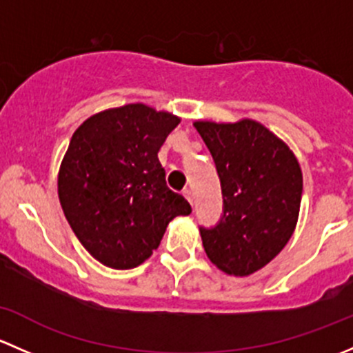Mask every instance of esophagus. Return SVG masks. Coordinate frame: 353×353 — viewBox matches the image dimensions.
<instances>
[{"mask_svg": "<svg viewBox=\"0 0 353 353\" xmlns=\"http://www.w3.org/2000/svg\"><path fill=\"white\" fill-rule=\"evenodd\" d=\"M183 194H184V198L188 199V201L193 203V193H191V190H188V188H186V190L183 191Z\"/></svg>", "mask_w": 353, "mask_h": 353, "instance_id": "34e87169", "label": "esophagus"}]
</instances>
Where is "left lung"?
Wrapping results in <instances>:
<instances>
[{
	"label": "left lung",
	"mask_w": 353,
	"mask_h": 353,
	"mask_svg": "<svg viewBox=\"0 0 353 353\" xmlns=\"http://www.w3.org/2000/svg\"><path fill=\"white\" fill-rule=\"evenodd\" d=\"M215 162L223 215L199 227L206 256L227 275L248 276L268 265L288 243L299 219L302 172L279 137L252 119L196 121Z\"/></svg>",
	"instance_id": "1"
}]
</instances>
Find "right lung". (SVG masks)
<instances>
[{
    "instance_id": "add662e5",
    "label": "right lung",
    "mask_w": 353,
    "mask_h": 353,
    "mask_svg": "<svg viewBox=\"0 0 353 353\" xmlns=\"http://www.w3.org/2000/svg\"><path fill=\"white\" fill-rule=\"evenodd\" d=\"M174 114L128 104L88 117L59 167L58 194L83 248L114 270L137 268L191 205L167 188L159 154L179 124Z\"/></svg>"
}]
</instances>
